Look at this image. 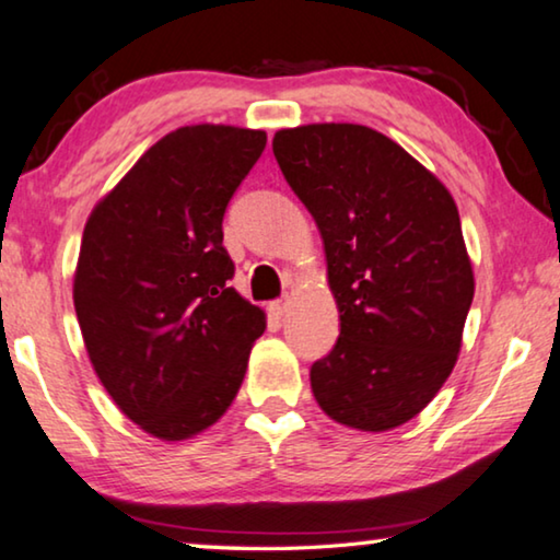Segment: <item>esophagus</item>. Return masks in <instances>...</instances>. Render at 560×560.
I'll list each match as a JSON object with an SVG mask.
<instances>
[{
	"label": "esophagus",
	"mask_w": 560,
	"mask_h": 560,
	"mask_svg": "<svg viewBox=\"0 0 560 560\" xmlns=\"http://www.w3.org/2000/svg\"><path fill=\"white\" fill-rule=\"evenodd\" d=\"M271 314L273 316H283V314H287V308H289V302H287V299H281V302H271Z\"/></svg>",
	"instance_id": "1"
}]
</instances>
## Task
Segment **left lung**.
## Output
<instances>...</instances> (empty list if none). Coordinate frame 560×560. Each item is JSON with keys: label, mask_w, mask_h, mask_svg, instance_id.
<instances>
[{"label": "left lung", "mask_w": 560, "mask_h": 560, "mask_svg": "<svg viewBox=\"0 0 560 560\" xmlns=\"http://www.w3.org/2000/svg\"><path fill=\"white\" fill-rule=\"evenodd\" d=\"M273 155L319 226L339 308L314 399L352 430H395L432 402L463 347L475 277L455 200L366 125L279 130Z\"/></svg>", "instance_id": "obj_1"}]
</instances>
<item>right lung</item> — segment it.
<instances>
[{
	"label": "right lung",
	"mask_w": 560,
	"mask_h": 560,
	"mask_svg": "<svg viewBox=\"0 0 560 560\" xmlns=\"http://www.w3.org/2000/svg\"><path fill=\"white\" fill-rule=\"evenodd\" d=\"M264 130L186 125L148 148L82 231L72 299L97 380L163 442L200 435L244 382L264 308L229 287L223 213Z\"/></svg>",
	"instance_id": "1"
}]
</instances>
